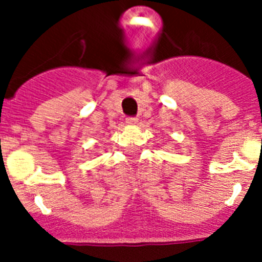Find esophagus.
Masks as SVG:
<instances>
[{
  "instance_id": "obj_1",
  "label": "esophagus",
  "mask_w": 262,
  "mask_h": 262,
  "mask_svg": "<svg viewBox=\"0 0 262 262\" xmlns=\"http://www.w3.org/2000/svg\"><path fill=\"white\" fill-rule=\"evenodd\" d=\"M138 118H127L126 119V123L128 124V126H135V124H138Z\"/></svg>"
}]
</instances>
